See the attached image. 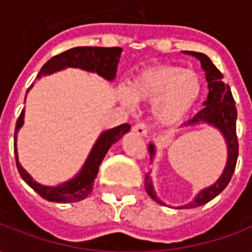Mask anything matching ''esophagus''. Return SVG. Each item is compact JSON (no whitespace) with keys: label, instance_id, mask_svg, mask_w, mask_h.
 Here are the masks:
<instances>
[{"label":"esophagus","instance_id":"34e87169","mask_svg":"<svg viewBox=\"0 0 252 252\" xmlns=\"http://www.w3.org/2000/svg\"><path fill=\"white\" fill-rule=\"evenodd\" d=\"M133 132L136 133V135H139V136H147V126L144 124V123H137L136 126H133Z\"/></svg>","mask_w":252,"mask_h":252}]
</instances>
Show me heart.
I'll return each mask as SVG.
<instances>
[{"label":"heart","instance_id":"heart-1","mask_svg":"<svg viewBox=\"0 0 252 252\" xmlns=\"http://www.w3.org/2000/svg\"><path fill=\"white\" fill-rule=\"evenodd\" d=\"M204 83L197 71L177 64H157L133 77L131 88L119 89V97L126 106L135 101L153 102V116L166 126L180 124L194 109Z\"/></svg>","mask_w":252,"mask_h":252}]
</instances>
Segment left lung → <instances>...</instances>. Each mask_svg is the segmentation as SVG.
Masks as SVG:
<instances>
[{"instance_id":"obj_1","label":"left lung","mask_w":252,"mask_h":252,"mask_svg":"<svg viewBox=\"0 0 252 252\" xmlns=\"http://www.w3.org/2000/svg\"><path fill=\"white\" fill-rule=\"evenodd\" d=\"M184 52L188 54V55L197 58L201 62V67L205 71L209 93H208V98L204 102V108L193 119L186 121L182 126H194V124H198V123H206V124L217 128L219 131L221 132V135L225 139V143H227L228 158L225 169L222 171V174L220 175V178L212 186L201 190L200 193L195 195L193 202H190L188 205L178 206V209H181V208H186V209L188 208H197V206H201L206 204V202H209L216 195L220 194L222 190L227 188L229 181L232 178L239 154V143L238 136H236L238 110H236V106H235V99H233L232 93H231V89H229L227 83L222 81V74L220 72V70L212 63L211 59L206 57L205 54L194 51ZM148 153H150L151 159H153L154 155H155V146L153 143H150V146H148ZM144 185H146V191L148 193V195L157 202L164 205L163 202L159 200L157 194H155L153 181H151V177L148 174H146V178H144Z\"/></svg>"}]
</instances>
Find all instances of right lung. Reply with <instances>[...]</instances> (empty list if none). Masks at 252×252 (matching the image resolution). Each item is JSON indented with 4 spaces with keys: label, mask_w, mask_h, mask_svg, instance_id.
Masks as SVG:
<instances>
[{
    "label": "right lung",
    "mask_w": 252,
    "mask_h": 252,
    "mask_svg": "<svg viewBox=\"0 0 252 252\" xmlns=\"http://www.w3.org/2000/svg\"><path fill=\"white\" fill-rule=\"evenodd\" d=\"M121 51L123 50L120 47H109V48H106V47H75V48L67 50L59 55L52 57L44 66L41 67V70L37 74V78L57 72L66 67H75V68H82L86 71L97 72L105 79L113 81L116 77V70H117V63L120 59ZM32 86H33V83L31 85L30 89ZM30 89L27 90V93L30 92ZM23 124H24V109L21 110V115L17 119L16 131H14V155H16V164H17L20 175L44 200L51 201V202H62V204L85 200L92 193L94 180L97 178V174H98L99 164L105 158L108 150L112 147V144L119 142L121 137L131 129L129 124H121V126L102 132L92 148L81 171L74 178L67 181L62 185L44 186L33 181V178L19 163L16 137H17V132Z\"/></svg>",
    "instance_id": "obj_1"
}]
</instances>
